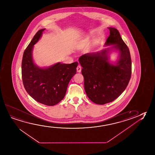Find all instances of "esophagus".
Returning <instances> with one entry per match:
<instances>
[{
  "label": "esophagus",
  "mask_w": 155,
  "mask_h": 155,
  "mask_svg": "<svg viewBox=\"0 0 155 155\" xmlns=\"http://www.w3.org/2000/svg\"><path fill=\"white\" fill-rule=\"evenodd\" d=\"M81 65H78V67H77V71L78 72H81Z\"/></svg>",
  "instance_id": "1"
}]
</instances>
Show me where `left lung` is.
Here are the masks:
<instances>
[{"instance_id": "obj_1", "label": "left lung", "mask_w": 155, "mask_h": 155, "mask_svg": "<svg viewBox=\"0 0 155 155\" xmlns=\"http://www.w3.org/2000/svg\"><path fill=\"white\" fill-rule=\"evenodd\" d=\"M110 35L106 45H115L119 50V60L117 64L108 61L106 49L95 54H86L79 58L83 67L81 74L84 88L88 98L98 105L110 103L125 90L131 78V60L130 51L117 29L109 27Z\"/></svg>"}]
</instances>
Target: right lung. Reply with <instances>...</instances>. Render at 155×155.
Listing matches in <instances>:
<instances>
[{
  "label": "right lung",
  "mask_w": 155,
  "mask_h": 155,
  "mask_svg": "<svg viewBox=\"0 0 155 155\" xmlns=\"http://www.w3.org/2000/svg\"><path fill=\"white\" fill-rule=\"evenodd\" d=\"M44 30L45 29H40L35 34L24 51L22 79L27 92L34 100L47 106H54L64 97L69 81L76 74L78 63H58L45 69L36 66L32 58V50Z\"/></svg>",
  "instance_id": "1"
}]
</instances>
